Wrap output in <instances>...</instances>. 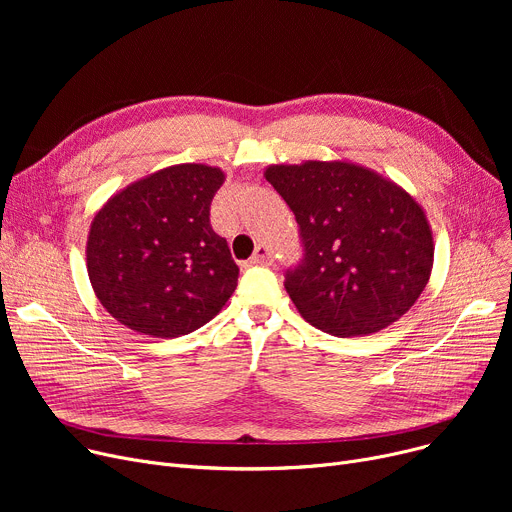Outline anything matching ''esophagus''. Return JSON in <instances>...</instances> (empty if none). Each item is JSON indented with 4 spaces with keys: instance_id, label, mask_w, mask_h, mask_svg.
Wrapping results in <instances>:
<instances>
[{
    "instance_id": "34e87169",
    "label": "esophagus",
    "mask_w": 512,
    "mask_h": 512,
    "mask_svg": "<svg viewBox=\"0 0 512 512\" xmlns=\"http://www.w3.org/2000/svg\"><path fill=\"white\" fill-rule=\"evenodd\" d=\"M272 261H274V255H272L270 247H265V245L255 247V253L249 259V263H253V265H270Z\"/></svg>"
}]
</instances>
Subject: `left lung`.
<instances>
[{
    "label": "left lung",
    "mask_w": 512,
    "mask_h": 512,
    "mask_svg": "<svg viewBox=\"0 0 512 512\" xmlns=\"http://www.w3.org/2000/svg\"><path fill=\"white\" fill-rule=\"evenodd\" d=\"M263 176L301 226L305 259L284 286L305 321L365 336L415 305L432 276L434 236L411 193L346 159L274 164Z\"/></svg>",
    "instance_id": "1"
}]
</instances>
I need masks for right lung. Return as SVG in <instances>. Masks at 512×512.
<instances>
[{"instance_id": "1", "label": "right lung", "mask_w": 512, "mask_h": 512, "mask_svg": "<svg viewBox=\"0 0 512 512\" xmlns=\"http://www.w3.org/2000/svg\"><path fill=\"white\" fill-rule=\"evenodd\" d=\"M226 174L207 164H176L114 193L87 236L95 297L137 334L176 338L205 326L238 282L226 238L209 207Z\"/></svg>"}]
</instances>
